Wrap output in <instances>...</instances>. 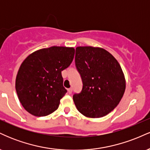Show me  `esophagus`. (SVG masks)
Segmentation results:
<instances>
[{
    "instance_id": "34e87169",
    "label": "esophagus",
    "mask_w": 150,
    "mask_h": 150,
    "mask_svg": "<svg viewBox=\"0 0 150 150\" xmlns=\"http://www.w3.org/2000/svg\"><path fill=\"white\" fill-rule=\"evenodd\" d=\"M68 94H72V92H73V89L72 88H69V89H68Z\"/></svg>"
}]
</instances>
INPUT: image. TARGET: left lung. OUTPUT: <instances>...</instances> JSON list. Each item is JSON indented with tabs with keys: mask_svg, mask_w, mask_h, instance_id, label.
<instances>
[{
	"mask_svg": "<svg viewBox=\"0 0 150 150\" xmlns=\"http://www.w3.org/2000/svg\"><path fill=\"white\" fill-rule=\"evenodd\" d=\"M75 65L83 83L82 92L73 95L77 110L87 118L106 116L118 106L125 90L119 63L103 48L77 46Z\"/></svg>",
	"mask_w": 150,
	"mask_h": 150,
	"instance_id": "1",
	"label": "left lung"
}]
</instances>
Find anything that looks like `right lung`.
<instances>
[{
	"label": "right lung",
	"mask_w": 150,
	"mask_h": 150,
	"mask_svg": "<svg viewBox=\"0 0 150 150\" xmlns=\"http://www.w3.org/2000/svg\"><path fill=\"white\" fill-rule=\"evenodd\" d=\"M75 49L51 46L35 51L22 62L15 80L18 99L24 108L35 116L56 111L67 90L61 71L73 61Z\"/></svg>",
	"instance_id": "obj_1"
}]
</instances>
